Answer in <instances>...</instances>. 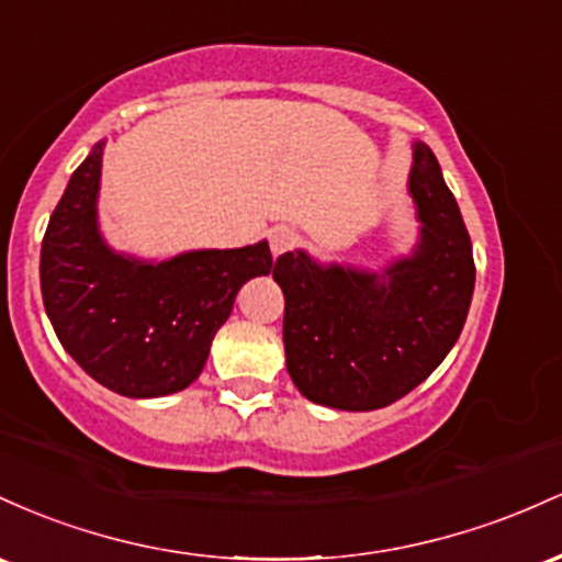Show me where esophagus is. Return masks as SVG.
I'll use <instances>...</instances> for the list:
<instances>
[{"instance_id":"34e87169","label":"esophagus","mask_w":562,"mask_h":562,"mask_svg":"<svg viewBox=\"0 0 562 562\" xmlns=\"http://www.w3.org/2000/svg\"><path fill=\"white\" fill-rule=\"evenodd\" d=\"M294 244H297V233L294 231H289V228L270 231V251H273V257L286 255L289 249H294Z\"/></svg>"}]
</instances>
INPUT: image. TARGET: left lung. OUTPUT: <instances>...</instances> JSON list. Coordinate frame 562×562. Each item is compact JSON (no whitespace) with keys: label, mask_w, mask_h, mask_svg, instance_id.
<instances>
[{"label":"left lung","mask_w":562,"mask_h":562,"mask_svg":"<svg viewBox=\"0 0 562 562\" xmlns=\"http://www.w3.org/2000/svg\"><path fill=\"white\" fill-rule=\"evenodd\" d=\"M408 196L417 244L384 268L318 262L305 249L276 260L286 369L307 401L339 412L390 406L425 382L462 334L475 289L470 233L438 159L419 140Z\"/></svg>","instance_id":"left-lung-1"}]
</instances>
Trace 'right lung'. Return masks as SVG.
Wrapping results in <instances>:
<instances>
[{
	"mask_svg": "<svg viewBox=\"0 0 562 562\" xmlns=\"http://www.w3.org/2000/svg\"><path fill=\"white\" fill-rule=\"evenodd\" d=\"M105 140L68 180L42 241V300L60 345L94 382L161 398L196 382L238 289L276 268L268 241L169 260L116 251L98 220Z\"/></svg>",
	"mask_w": 562,
	"mask_h": 562,
	"instance_id": "1",
	"label": "right lung"
}]
</instances>
